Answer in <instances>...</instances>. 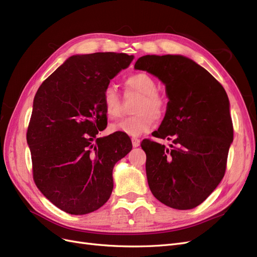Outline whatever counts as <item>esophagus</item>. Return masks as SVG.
<instances>
[{"label":"esophagus","mask_w":257,"mask_h":257,"mask_svg":"<svg viewBox=\"0 0 257 257\" xmlns=\"http://www.w3.org/2000/svg\"><path fill=\"white\" fill-rule=\"evenodd\" d=\"M132 144H133L134 148H137L139 147V145H141V141H139L138 138H132Z\"/></svg>","instance_id":"1"}]
</instances>
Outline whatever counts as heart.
I'll return each mask as SVG.
<instances>
[{
  "label": "heart",
  "instance_id": "heart-1",
  "mask_svg": "<svg viewBox=\"0 0 257 257\" xmlns=\"http://www.w3.org/2000/svg\"><path fill=\"white\" fill-rule=\"evenodd\" d=\"M128 91L142 94L137 104V114L124 116L120 121L111 124L112 132H121L131 136H139L149 132L154 125V118L160 119L165 112V99L158 93V85L147 73H136L124 80ZM103 105L110 118H116L121 113V96L114 85L108 84L103 91Z\"/></svg>",
  "mask_w": 257,
  "mask_h": 257
}]
</instances>
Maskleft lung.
I'll return each instance as SVG.
<instances>
[{"label":"left lung","instance_id":"obj_1","mask_svg":"<svg viewBox=\"0 0 257 257\" xmlns=\"http://www.w3.org/2000/svg\"><path fill=\"white\" fill-rule=\"evenodd\" d=\"M135 68L165 84L169 102L153 136L144 139L149 188L164 205L193 209L211 194L225 175L234 138L229 100L222 84L204 67L182 56H144Z\"/></svg>","mask_w":257,"mask_h":257}]
</instances>
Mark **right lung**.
Returning a JSON list of instances; mask_svg holds the SVG:
<instances>
[{
	"label": "right lung",
	"mask_w": 257,
	"mask_h": 257,
	"mask_svg": "<svg viewBox=\"0 0 257 257\" xmlns=\"http://www.w3.org/2000/svg\"><path fill=\"white\" fill-rule=\"evenodd\" d=\"M133 59L115 52L73 56L36 92L27 132L33 180L67 213L102 207L113 189L114 164L132 150L125 133L96 135L107 125L103 91Z\"/></svg>",
	"instance_id": "right-lung-1"
}]
</instances>
